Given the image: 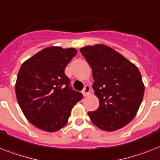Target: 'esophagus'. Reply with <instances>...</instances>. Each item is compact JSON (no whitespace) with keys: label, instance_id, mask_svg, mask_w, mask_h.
Here are the masks:
<instances>
[{"label":"esophagus","instance_id":"obj_1","mask_svg":"<svg viewBox=\"0 0 160 160\" xmlns=\"http://www.w3.org/2000/svg\"><path fill=\"white\" fill-rule=\"evenodd\" d=\"M82 93L84 97L88 96L90 93V86L89 85H85L82 91Z\"/></svg>","mask_w":160,"mask_h":160}]
</instances>
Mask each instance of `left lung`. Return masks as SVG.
Returning a JSON list of instances; mask_svg holds the SVG:
<instances>
[{
	"instance_id": "obj_1",
	"label": "left lung",
	"mask_w": 160,
	"mask_h": 160,
	"mask_svg": "<svg viewBox=\"0 0 160 160\" xmlns=\"http://www.w3.org/2000/svg\"><path fill=\"white\" fill-rule=\"evenodd\" d=\"M80 52L92 70V88L99 107L88 115L97 127L115 131L134 118L144 95V84L136 66L104 45L85 46Z\"/></svg>"
}]
</instances>
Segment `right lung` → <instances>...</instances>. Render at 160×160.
I'll return each instance as SVG.
<instances>
[{
    "label": "right lung",
    "instance_id": "add662e5",
    "mask_svg": "<svg viewBox=\"0 0 160 160\" xmlns=\"http://www.w3.org/2000/svg\"><path fill=\"white\" fill-rule=\"evenodd\" d=\"M76 49L49 47L24 62L17 76L15 92L28 121L47 132H56L67 123L74 105L83 98L70 86L64 73Z\"/></svg>",
    "mask_w": 160,
    "mask_h": 160
}]
</instances>
